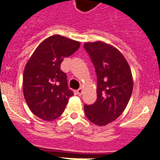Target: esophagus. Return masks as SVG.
<instances>
[{"instance_id": "34e87169", "label": "esophagus", "mask_w": 160, "mask_h": 160, "mask_svg": "<svg viewBox=\"0 0 160 160\" xmlns=\"http://www.w3.org/2000/svg\"><path fill=\"white\" fill-rule=\"evenodd\" d=\"M82 92H83V88H79L78 90L77 91V93H78V96H81L82 94Z\"/></svg>"}]
</instances>
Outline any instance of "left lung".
Listing matches in <instances>:
<instances>
[{
    "label": "left lung",
    "mask_w": 160,
    "mask_h": 160,
    "mask_svg": "<svg viewBox=\"0 0 160 160\" xmlns=\"http://www.w3.org/2000/svg\"><path fill=\"white\" fill-rule=\"evenodd\" d=\"M84 48L98 78L97 101L85 105L84 112L91 122L107 126L122 114L131 98L134 84L131 68L123 54L111 44L88 42Z\"/></svg>",
    "instance_id": "8db88e82"
}]
</instances>
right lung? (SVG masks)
I'll return each mask as SVG.
<instances>
[{
	"instance_id": "obj_1",
	"label": "right lung",
	"mask_w": 160,
	"mask_h": 160,
	"mask_svg": "<svg viewBox=\"0 0 160 160\" xmlns=\"http://www.w3.org/2000/svg\"><path fill=\"white\" fill-rule=\"evenodd\" d=\"M79 47L80 42L54 34L42 41L28 60L23 92L30 111L39 118L51 121L59 117L73 95L60 65Z\"/></svg>"
}]
</instances>
